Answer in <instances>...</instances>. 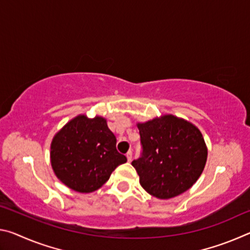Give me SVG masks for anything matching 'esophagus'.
Wrapping results in <instances>:
<instances>
[{
	"label": "esophagus",
	"instance_id": "obj_1",
	"mask_svg": "<svg viewBox=\"0 0 250 250\" xmlns=\"http://www.w3.org/2000/svg\"><path fill=\"white\" fill-rule=\"evenodd\" d=\"M125 155H126V159H128V161H129V162H130V161H131V160H132V152H131V151H129V152H128V153H126Z\"/></svg>",
	"mask_w": 250,
	"mask_h": 250
}]
</instances>
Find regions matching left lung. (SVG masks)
Listing matches in <instances>:
<instances>
[{"instance_id": "1", "label": "left lung", "mask_w": 250, "mask_h": 250, "mask_svg": "<svg viewBox=\"0 0 250 250\" xmlns=\"http://www.w3.org/2000/svg\"><path fill=\"white\" fill-rule=\"evenodd\" d=\"M141 154L132 161L146 191L167 200L184 193L204 170L207 149L195 125L174 116L139 124Z\"/></svg>"}]
</instances>
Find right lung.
<instances>
[{
    "instance_id": "1",
    "label": "right lung",
    "mask_w": 250,
    "mask_h": 250,
    "mask_svg": "<svg viewBox=\"0 0 250 250\" xmlns=\"http://www.w3.org/2000/svg\"><path fill=\"white\" fill-rule=\"evenodd\" d=\"M117 139L104 118L78 116L55 135L50 160L55 174L74 191L90 193L126 162L117 151Z\"/></svg>"
}]
</instances>
